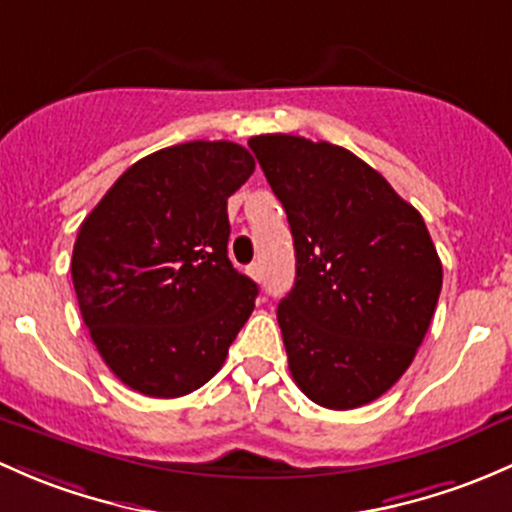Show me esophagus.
<instances>
[{"label": "esophagus", "instance_id": "esophagus-1", "mask_svg": "<svg viewBox=\"0 0 512 512\" xmlns=\"http://www.w3.org/2000/svg\"><path fill=\"white\" fill-rule=\"evenodd\" d=\"M247 274H250L252 279H257V282H260V279H262V265H260V262H252V265L247 267Z\"/></svg>", "mask_w": 512, "mask_h": 512}]
</instances>
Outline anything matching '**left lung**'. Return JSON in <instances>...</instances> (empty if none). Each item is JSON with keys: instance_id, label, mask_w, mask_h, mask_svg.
Here are the masks:
<instances>
[{"instance_id": "1", "label": "left lung", "mask_w": 512, "mask_h": 512, "mask_svg": "<svg viewBox=\"0 0 512 512\" xmlns=\"http://www.w3.org/2000/svg\"><path fill=\"white\" fill-rule=\"evenodd\" d=\"M247 144L297 252L277 306L294 383L328 410L368 405L410 368L437 309L441 260L427 225L348 149L294 134Z\"/></svg>"}]
</instances>
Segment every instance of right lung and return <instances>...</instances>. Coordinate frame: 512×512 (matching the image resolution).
<instances>
[{"mask_svg":"<svg viewBox=\"0 0 512 512\" xmlns=\"http://www.w3.org/2000/svg\"><path fill=\"white\" fill-rule=\"evenodd\" d=\"M255 159L186 142L132 164L78 228L71 274L107 368L149 397H181L223 368L257 284L228 260V198Z\"/></svg>","mask_w":512,"mask_h":512,"instance_id":"right-lung-1","label":"right lung"}]
</instances>
